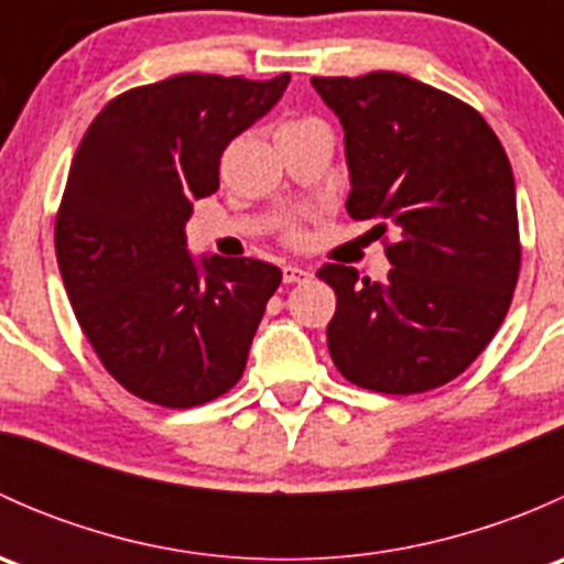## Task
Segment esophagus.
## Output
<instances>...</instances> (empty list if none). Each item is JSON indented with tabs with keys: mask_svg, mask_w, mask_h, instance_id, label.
<instances>
[{
	"mask_svg": "<svg viewBox=\"0 0 564 564\" xmlns=\"http://www.w3.org/2000/svg\"><path fill=\"white\" fill-rule=\"evenodd\" d=\"M308 278H311V270H305V267H300V264L283 267V281L286 283H303V281H308Z\"/></svg>",
	"mask_w": 564,
	"mask_h": 564,
	"instance_id": "obj_1",
	"label": "esophagus"
}]
</instances>
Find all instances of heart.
I'll list each match as a JSON object with an SVG mask.
<instances>
[{
  "mask_svg": "<svg viewBox=\"0 0 564 564\" xmlns=\"http://www.w3.org/2000/svg\"><path fill=\"white\" fill-rule=\"evenodd\" d=\"M305 124H316L314 119H289V122H283L278 130H294V128H305Z\"/></svg>",
  "mask_w": 564,
  "mask_h": 564,
  "instance_id": "b5f03b06",
  "label": "heart"
}]
</instances>
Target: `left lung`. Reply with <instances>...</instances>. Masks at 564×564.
<instances>
[{
	"label": "left lung",
	"mask_w": 564,
	"mask_h": 564,
	"mask_svg": "<svg viewBox=\"0 0 564 564\" xmlns=\"http://www.w3.org/2000/svg\"><path fill=\"white\" fill-rule=\"evenodd\" d=\"M344 128L355 220L398 231L388 281L324 264L335 289L327 346L366 390L412 395L471 366L508 316L521 246L516 180L471 106L401 73L311 78ZM384 235V224L373 226Z\"/></svg>",
	"instance_id": "obj_1"
}]
</instances>
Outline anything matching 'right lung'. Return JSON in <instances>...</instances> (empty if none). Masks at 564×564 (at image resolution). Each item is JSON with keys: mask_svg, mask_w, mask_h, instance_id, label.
Returning <instances> with one entry per match:
<instances>
[{"mask_svg": "<svg viewBox=\"0 0 564 564\" xmlns=\"http://www.w3.org/2000/svg\"><path fill=\"white\" fill-rule=\"evenodd\" d=\"M270 82L185 76L135 87L93 119L56 215V261L106 371L144 401L187 409L240 382L281 270L187 250L220 155L281 100Z\"/></svg>", "mask_w": 564, "mask_h": 564, "instance_id": "1", "label": "right lung"}]
</instances>
